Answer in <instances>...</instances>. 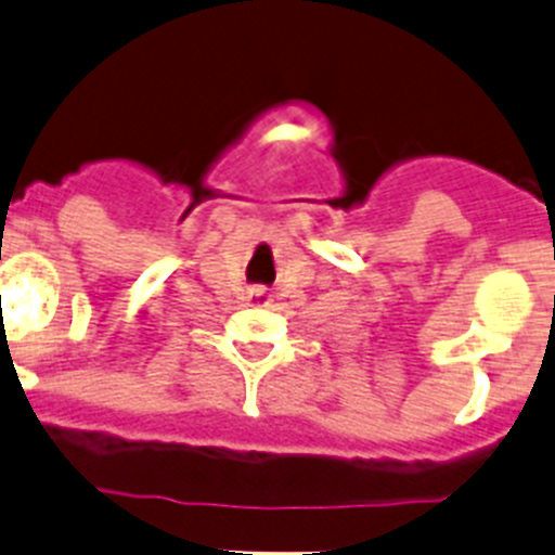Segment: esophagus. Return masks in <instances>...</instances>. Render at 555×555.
Listing matches in <instances>:
<instances>
[{
	"label": "esophagus",
	"instance_id": "esophagus-1",
	"mask_svg": "<svg viewBox=\"0 0 555 555\" xmlns=\"http://www.w3.org/2000/svg\"><path fill=\"white\" fill-rule=\"evenodd\" d=\"M269 302H272V297H269V294H267V288H261V286L253 288V292H250V305H256V308H267Z\"/></svg>",
	"mask_w": 555,
	"mask_h": 555
}]
</instances>
